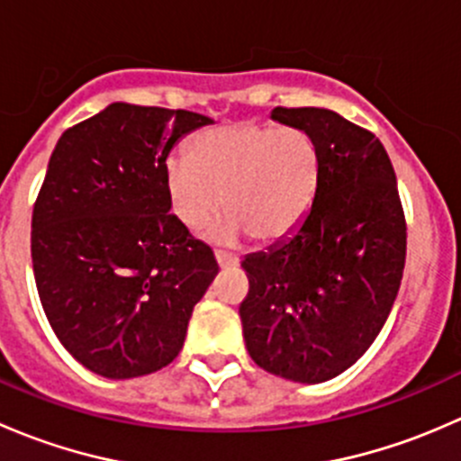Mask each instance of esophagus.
<instances>
[{"label": "esophagus", "instance_id": "obj_1", "mask_svg": "<svg viewBox=\"0 0 461 461\" xmlns=\"http://www.w3.org/2000/svg\"><path fill=\"white\" fill-rule=\"evenodd\" d=\"M216 260H218V265H221L222 269H225V267H236V265H239V258H236L234 254L221 252V249H216Z\"/></svg>", "mask_w": 461, "mask_h": 461}]
</instances>
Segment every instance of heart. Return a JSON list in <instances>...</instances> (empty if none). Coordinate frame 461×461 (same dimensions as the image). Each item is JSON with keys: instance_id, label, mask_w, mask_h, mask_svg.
I'll list each match as a JSON object with an SVG mask.
<instances>
[{"instance_id": "b5f03b06", "label": "heart", "mask_w": 461, "mask_h": 461, "mask_svg": "<svg viewBox=\"0 0 461 461\" xmlns=\"http://www.w3.org/2000/svg\"><path fill=\"white\" fill-rule=\"evenodd\" d=\"M321 180L317 142L303 129L227 124L192 142V158L165 162V189L176 218L204 231L225 207L222 236L272 243L292 234L312 209Z\"/></svg>"}]
</instances>
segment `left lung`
Here are the masks:
<instances>
[{"label": "left lung", "instance_id": "1", "mask_svg": "<svg viewBox=\"0 0 461 461\" xmlns=\"http://www.w3.org/2000/svg\"><path fill=\"white\" fill-rule=\"evenodd\" d=\"M272 118L317 142L312 209L287 239L249 254L240 303L254 364L299 384L350 368L384 328L406 265V216L384 144L317 106H276Z\"/></svg>", "mask_w": 461, "mask_h": 461}]
</instances>
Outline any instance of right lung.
<instances>
[{"instance_id":"add662e5","label":"right lung","mask_w":461,"mask_h":461,"mask_svg":"<svg viewBox=\"0 0 461 461\" xmlns=\"http://www.w3.org/2000/svg\"><path fill=\"white\" fill-rule=\"evenodd\" d=\"M212 120L113 102L67 129L32 207L37 294L59 343L91 373L133 379L183 350L213 252L169 213L165 162Z\"/></svg>"}]
</instances>
